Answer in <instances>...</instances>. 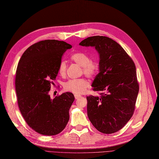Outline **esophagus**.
Masks as SVG:
<instances>
[{
  "instance_id": "esophagus-1",
  "label": "esophagus",
  "mask_w": 159,
  "mask_h": 159,
  "mask_svg": "<svg viewBox=\"0 0 159 159\" xmlns=\"http://www.w3.org/2000/svg\"><path fill=\"white\" fill-rule=\"evenodd\" d=\"M74 96H75V99H79V98H80L81 97V95H78V94H75V95H74Z\"/></svg>"
}]
</instances>
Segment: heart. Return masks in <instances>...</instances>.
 Segmentation results:
<instances>
[{
  "mask_svg": "<svg viewBox=\"0 0 159 159\" xmlns=\"http://www.w3.org/2000/svg\"><path fill=\"white\" fill-rule=\"evenodd\" d=\"M71 59L76 64L82 67V72L89 78H93L97 74L99 64L96 61L90 60L89 55L84 52H78L71 56ZM67 65L62 61L59 66L58 71L61 75H64L66 72ZM88 81L84 78L74 79L67 81L64 84V89L75 94L84 93L88 87Z\"/></svg>",
  "mask_w": 159,
  "mask_h": 159,
  "instance_id": "b5f03b06",
  "label": "heart"
}]
</instances>
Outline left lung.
<instances>
[{
	"mask_svg": "<svg viewBox=\"0 0 159 159\" xmlns=\"http://www.w3.org/2000/svg\"><path fill=\"white\" fill-rule=\"evenodd\" d=\"M80 46L94 47L99 54V73L92 85L100 97H87L89 121L99 132L119 131L133 116L139 86L133 60L117 42L106 36L88 37Z\"/></svg>",
	"mask_w": 159,
	"mask_h": 159,
	"instance_id": "obj_1",
	"label": "left lung"
}]
</instances>
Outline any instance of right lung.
Wrapping results in <instances>:
<instances>
[{
	"label": "right lung",
	"instance_id": "add662e5",
	"mask_svg": "<svg viewBox=\"0 0 159 159\" xmlns=\"http://www.w3.org/2000/svg\"><path fill=\"white\" fill-rule=\"evenodd\" d=\"M71 47L64 41H40L28 48L18 62L15 89L19 109L29 127L39 134L56 135L69 121L74 94L66 92L52 99L49 92L61 56Z\"/></svg>",
	"mask_w": 159,
	"mask_h": 159
}]
</instances>
